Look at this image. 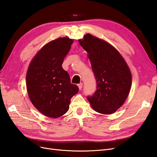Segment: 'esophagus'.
<instances>
[{
    "mask_svg": "<svg viewBox=\"0 0 157 157\" xmlns=\"http://www.w3.org/2000/svg\"><path fill=\"white\" fill-rule=\"evenodd\" d=\"M82 86H83V84L82 82L80 83L79 84H78V86L79 90H81L82 88Z\"/></svg>",
    "mask_w": 157,
    "mask_h": 157,
    "instance_id": "1",
    "label": "esophagus"
}]
</instances>
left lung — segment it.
Wrapping results in <instances>:
<instances>
[{
    "instance_id": "1",
    "label": "left lung",
    "mask_w": 157,
    "mask_h": 157,
    "mask_svg": "<svg viewBox=\"0 0 157 157\" xmlns=\"http://www.w3.org/2000/svg\"><path fill=\"white\" fill-rule=\"evenodd\" d=\"M78 41L88 52L97 82V90L93 96L87 97L88 100L98 113H114L130 93V70L119 52L107 42L89 33Z\"/></svg>"
}]
</instances>
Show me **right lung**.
Segmentation results:
<instances>
[{
	"mask_svg": "<svg viewBox=\"0 0 157 157\" xmlns=\"http://www.w3.org/2000/svg\"><path fill=\"white\" fill-rule=\"evenodd\" d=\"M73 42L69 37L50 41L37 52L28 67V95L33 105L46 117L63 115L69 110L71 98L78 92L61 65Z\"/></svg>",
	"mask_w": 157,
	"mask_h": 157,
	"instance_id": "right-lung-1",
	"label": "right lung"
}]
</instances>
